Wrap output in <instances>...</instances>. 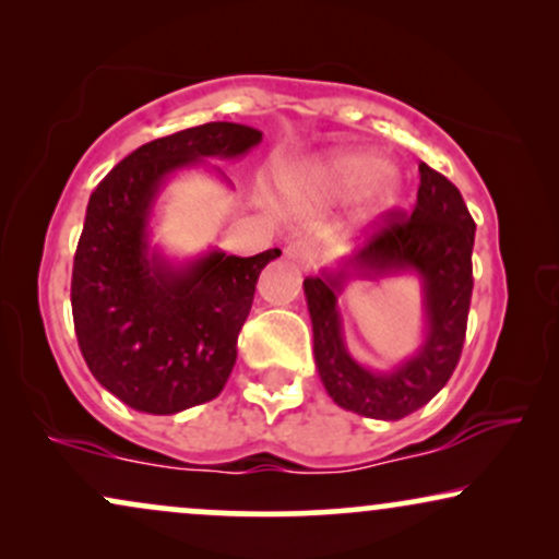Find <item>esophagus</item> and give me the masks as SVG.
<instances>
[{
  "mask_svg": "<svg viewBox=\"0 0 559 559\" xmlns=\"http://www.w3.org/2000/svg\"><path fill=\"white\" fill-rule=\"evenodd\" d=\"M284 252L288 260H294L301 267H312L314 260H318V247H314V241H309L305 237L288 241V247Z\"/></svg>",
  "mask_w": 559,
  "mask_h": 559,
  "instance_id": "34e87169",
  "label": "esophagus"
}]
</instances>
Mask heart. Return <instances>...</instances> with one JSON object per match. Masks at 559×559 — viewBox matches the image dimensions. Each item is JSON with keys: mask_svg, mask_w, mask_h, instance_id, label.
<instances>
[{"mask_svg": "<svg viewBox=\"0 0 559 559\" xmlns=\"http://www.w3.org/2000/svg\"><path fill=\"white\" fill-rule=\"evenodd\" d=\"M292 192L312 203H338L359 194L361 224H372L401 200L406 190L403 171L393 160L369 151H333L292 177Z\"/></svg>", "mask_w": 559, "mask_h": 559, "instance_id": "obj_1", "label": "heart"}]
</instances>
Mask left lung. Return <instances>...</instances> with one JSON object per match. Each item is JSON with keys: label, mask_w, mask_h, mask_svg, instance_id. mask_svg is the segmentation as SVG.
Returning a JSON list of instances; mask_svg holds the SVG:
<instances>
[{"label": "left lung", "mask_w": 559, "mask_h": 559, "mask_svg": "<svg viewBox=\"0 0 559 559\" xmlns=\"http://www.w3.org/2000/svg\"><path fill=\"white\" fill-rule=\"evenodd\" d=\"M419 177L412 218L390 213L359 252L305 278L322 385L341 408L367 419L395 421L419 412L445 388L466 338L476 224L453 181L427 164H419ZM399 274H414L423 286V344L390 370H372L347 352L337 299L352 280Z\"/></svg>", "instance_id": "1"}]
</instances>
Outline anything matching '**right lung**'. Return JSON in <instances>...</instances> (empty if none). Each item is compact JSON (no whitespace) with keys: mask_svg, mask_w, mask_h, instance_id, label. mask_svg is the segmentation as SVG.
<instances>
[{"mask_svg":"<svg viewBox=\"0 0 559 559\" xmlns=\"http://www.w3.org/2000/svg\"><path fill=\"white\" fill-rule=\"evenodd\" d=\"M262 132L207 122L140 145L87 200L72 267V318L80 352L100 385L143 414L169 416L213 401L237 361V338L254 284L281 250L252 258L218 247L174 260L153 245V213L179 171L237 160Z\"/></svg>","mask_w":559,"mask_h":559,"instance_id":"add662e5","label":"right lung"}]
</instances>
